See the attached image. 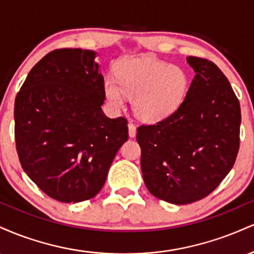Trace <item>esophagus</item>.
Instances as JSON below:
<instances>
[{"label":"esophagus","mask_w":254,"mask_h":254,"mask_svg":"<svg viewBox=\"0 0 254 254\" xmlns=\"http://www.w3.org/2000/svg\"><path fill=\"white\" fill-rule=\"evenodd\" d=\"M127 127H129V136L135 137L136 136V127L132 123L127 124Z\"/></svg>","instance_id":"obj_1"}]
</instances>
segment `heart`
<instances>
[{"label": "heart", "mask_w": 254, "mask_h": 254, "mask_svg": "<svg viewBox=\"0 0 254 254\" xmlns=\"http://www.w3.org/2000/svg\"><path fill=\"white\" fill-rule=\"evenodd\" d=\"M116 76L104 81V94L113 110L123 109L127 97L137 118L159 122L170 117L183 103L189 80L179 66L151 57H135L122 61Z\"/></svg>", "instance_id": "obj_1"}]
</instances>
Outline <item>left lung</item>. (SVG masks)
I'll use <instances>...</instances> for the list:
<instances>
[{
  "mask_svg": "<svg viewBox=\"0 0 254 254\" xmlns=\"http://www.w3.org/2000/svg\"><path fill=\"white\" fill-rule=\"evenodd\" d=\"M186 61L196 75L182 105L136 135L145 186L172 204L211 193L232 170L240 142V104L229 81L210 61Z\"/></svg>",
  "mask_w": 254,
  "mask_h": 254,
  "instance_id": "1",
  "label": "left lung"
}]
</instances>
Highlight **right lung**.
I'll list each match as a JSON object with an SVG mask.
<instances>
[{
  "label": "right lung",
  "instance_id": "right-lung-1",
  "mask_svg": "<svg viewBox=\"0 0 254 254\" xmlns=\"http://www.w3.org/2000/svg\"><path fill=\"white\" fill-rule=\"evenodd\" d=\"M97 52L60 49L28 72L15 98V142L22 168L48 196L90 199L127 139V122L103 112Z\"/></svg>",
  "mask_w": 254,
  "mask_h": 254
}]
</instances>
